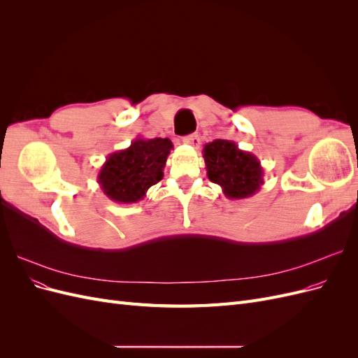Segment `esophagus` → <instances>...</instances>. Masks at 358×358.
I'll return each mask as SVG.
<instances>
[{
  "mask_svg": "<svg viewBox=\"0 0 358 358\" xmlns=\"http://www.w3.org/2000/svg\"><path fill=\"white\" fill-rule=\"evenodd\" d=\"M183 143L189 145L192 148H199L200 146V136L199 134H191L183 138Z\"/></svg>",
  "mask_w": 358,
  "mask_h": 358,
  "instance_id": "34e87169",
  "label": "esophagus"
}]
</instances>
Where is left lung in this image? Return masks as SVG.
<instances>
[{
  "instance_id": "left-lung-1",
  "label": "left lung",
  "mask_w": 358,
  "mask_h": 358,
  "mask_svg": "<svg viewBox=\"0 0 358 358\" xmlns=\"http://www.w3.org/2000/svg\"><path fill=\"white\" fill-rule=\"evenodd\" d=\"M203 158L209 180L222 188L227 199L252 197L264 183V170L259 159L239 149L231 140L216 138L206 143Z\"/></svg>"
}]
</instances>
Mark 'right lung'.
Returning <instances> with one entry per match:
<instances>
[{"mask_svg":"<svg viewBox=\"0 0 358 358\" xmlns=\"http://www.w3.org/2000/svg\"><path fill=\"white\" fill-rule=\"evenodd\" d=\"M171 149L170 138L137 137L127 149L110 154L96 176L104 196L121 204L143 200L148 189L164 176Z\"/></svg>","mask_w":358,"mask_h":358,"instance_id":"add662e5","label":"right lung"}]
</instances>
